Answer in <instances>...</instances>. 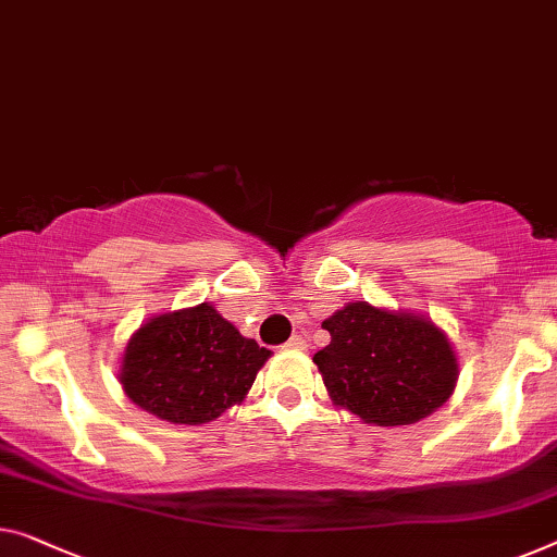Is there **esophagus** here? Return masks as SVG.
I'll return each mask as SVG.
<instances>
[{
	"label": "esophagus",
	"mask_w": 557,
	"mask_h": 557,
	"mask_svg": "<svg viewBox=\"0 0 557 557\" xmlns=\"http://www.w3.org/2000/svg\"><path fill=\"white\" fill-rule=\"evenodd\" d=\"M285 350H307V339L302 335H293L285 343Z\"/></svg>",
	"instance_id": "34e87169"
}]
</instances>
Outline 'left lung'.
Returning <instances> with one entry per match:
<instances>
[{
  "label": "left lung",
  "instance_id": "1",
  "mask_svg": "<svg viewBox=\"0 0 557 557\" xmlns=\"http://www.w3.org/2000/svg\"><path fill=\"white\" fill-rule=\"evenodd\" d=\"M330 345L314 352L337 408L380 428L412 425L455 393L460 364L445 330L425 314L347 302L322 322Z\"/></svg>",
  "mask_w": 557,
  "mask_h": 557
}]
</instances>
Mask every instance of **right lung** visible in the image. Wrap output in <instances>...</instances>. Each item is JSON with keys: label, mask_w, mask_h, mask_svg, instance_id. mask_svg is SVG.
<instances>
[{"label": "right lung", "mask_w": 557, "mask_h": 557, "mask_svg": "<svg viewBox=\"0 0 557 557\" xmlns=\"http://www.w3.org/2000/svg\"><path fill=\"white\" fill-rule=\"evenodd\" d=\"M212 302L154 314L132 332L120 383L137 408L174 425H205L250 393L270 358Z\"/></svg>", "instance_id": "add662e5"}]
</instances>
